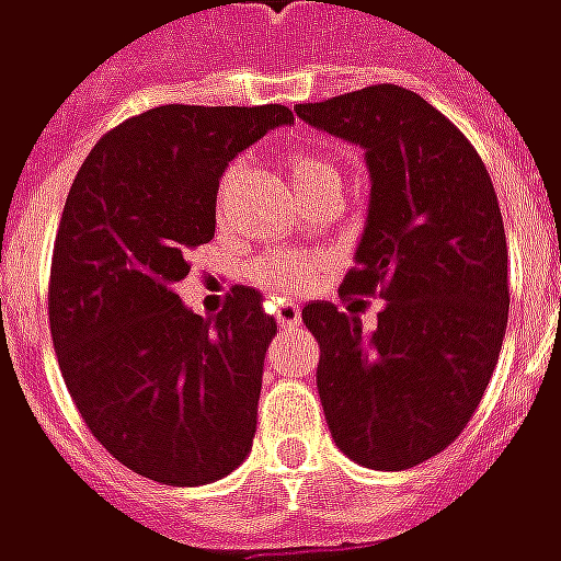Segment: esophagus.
I'll use <instances>...</instances> for the list:
<instances>
[{"label": "esophagus", "mask_w": 561, "mask_h": 561, "mask_svg": "<svg viewBox=\"0 0 561 561\" xmlns=\"http://www.w3.org/2000/svg\"><path fill=\"white\" fill-rule=\"evenodd\" d=\"M276 321H279L282 330L300 328V306H297V304H282L279 309H276Z\"/></svg>", "instance_id": "obj_1"}]
</instances>
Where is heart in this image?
Wrapping results in <instances>:
<instances>
[{
	"instance_id": "obj_1",
	"label": "heart",
	"mask_w": 561,
	"mask_h": 561,
	"mask_svg": "<svg viewBox=\"0 0 561 561\" xmlns=\"http://www.w3.org/2000/svg\"><path fill=\"white\" fill-rule=\"evenodd\" d=\"M285 168H288L297 192L304 197L316 195V192L328 188V185H342L340 168L330 159H324L321 152H316V149L291 147L285 152ZM237 173H240V168H228V171L221 173L219 188H216L219 207L221 197L228 195V188L237 180ZM318 273H321V261L297 255V252H264V255H257L249 264V279L255 282L257 288H267V291L276 294L304 291V288H309L318 279Z\"/></svg>"
}]
</instances>
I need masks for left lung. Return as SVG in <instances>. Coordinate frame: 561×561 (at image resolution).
Instances as JSON below:
<instances>
[{
    "label": "left lung",
    "instance_id": "1",
    "mask_svg": "<svg viewBox=\"0 0 561 561\" xmlns=\"http://www.w3.org/2000/svg\"><path fill=\"white\" fill-rule=\"evenodd\" d=\"M309 126L366 149L373 197L342 297H381L378 328L309 304L333 442L378 471L412 469L466 430L507 328V243L478 149L412 90L378 83L297 104Z\"/></svg>",
    "mask_w": 561,
    "mask_h": 561
}]
</instances>
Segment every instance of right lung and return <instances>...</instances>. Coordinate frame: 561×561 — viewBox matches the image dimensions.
Returning <instances> with one entry per match:
<instances>
[{
    "mask_svg": "<svg viewBox=\"0 0 561 561\" xmlns=\"http://www.w3.org/2000/svg\"><path fill=\"white\" fill-rule=\"evenodd\" d=\"M288 123L285 104H161L111 128L71 183L47 285L56 360L99 445L149 481H219L252 450L276 318L245 285L213 318L173 288L216 233L228 161Z\"/></svg>",
    "mask_w": 561,
    "mask_h": 561,
    "instance_id": "add662e5",
    "label": "right lung"
}]
</instances>
